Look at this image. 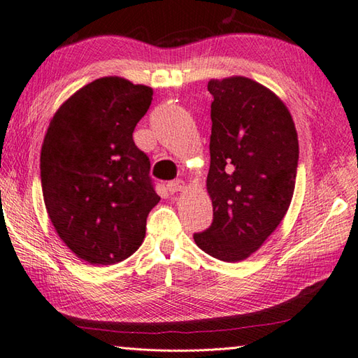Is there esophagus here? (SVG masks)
Here are the masks:
<instances>
[{"label": "esophagus", "mask_w": 358, "mask_h": 358, "mask_svg": "<svg viewBox=\"0 0 358 358\" xmlns=\"http://www.w3.org/2000/svg\"><path fill=\"white\" fill-rule=\"evenodd\" d=\"M166 188H169V192L171 194H176V193L184 192V189H185V182L184 180H173V182H170L169 185H166Z\"/></svg>", "instance_id": "1"}]
</instances>
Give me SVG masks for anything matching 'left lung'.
Wrapping results in <instances>:
<instances>
[{"instance_id":"obj_1","label":"left lung","mask_w":358,"mask_h":358,"mask_svg":"<svg viewBox=\"0 0 358 358\" xmlns=\"http://www.w3.org/2000/svg\"><path fill=\"white\" fill-rule=\"evenodd\" d=\"M207 192L213 222L194 243L225 262L249 258L286 216L295 189L298 136L282 100L252 78L210 80Z\"/></svg>"}]
</instances>
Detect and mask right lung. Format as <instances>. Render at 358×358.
Returning <instances> with one entry per match:
<instances>
[{
  "mask_svg": "<svg viewBox=\"0 0 358 358\" xmlns=\"http://www.w3.org/2000/svg\"><path fill=\"white\" fill-rule=\"evenodd\" d=\"M151 100L150 86L97 78L57 109L43 141L41 188L50 222L71 252L92 266L131 257L160 201L150 159L133 141Z\"/></svg>",
  "mask_w": 358,
  "mask_h": 358,
  "instance_id": "add662e5",
  "label": "right lung"
}]
</instances>
